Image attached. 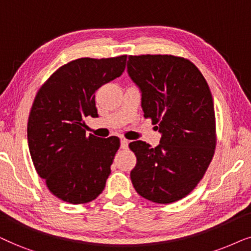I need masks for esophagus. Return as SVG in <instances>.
I'll return each mask as SVG.
<instances>
[{
    "mask_svg": "<svg viewBox=\"0 0 251 251\" xmlns=\"http://www.w3.org/2000/svg\"><path fill=\"white\" fill-rule=\"evenodd\" d=\"M127 147H128V140H126V139L120 140V148L127 149Z\"/></svg>",
    "mask_w": 251,
    "mask_h": 251,
    "instance_id": "obj_1",
    "label": "esophagus"
}]
</instances>
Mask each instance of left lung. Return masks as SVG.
<instances>
[{
    "mask_svg": "<svg viewBox=\"0 0 251 251\" xmlns=\"http://www.w3.org/2000/svg\"><path fill=\"white\" fill-rule=\"evenodd\" d=\"M127 72L141 91L145 118L162 134L151 148L133 141L131 180L139 195L169 204L188 195L216 148L215 106L208 82L189 59L172 55L129 56Z\"/></svg>",
    "mask_w": 251,
    "mask_h": 251,
    "instance_id": "obj_1",
    "label": "left lung"
}]
</instances>
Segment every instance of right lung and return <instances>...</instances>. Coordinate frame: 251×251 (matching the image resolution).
Segmentation results:
<instances>
[{
	"mask_svg": "<svg viewBox=\"0 0 251 251\" xmlns=\"http://www.w3.org/2000/svg\"><path fill=\"white\" fill-rule=\"evenodd\" d=\"M126 58L75 59L53 72L35 96L27 123L29 152L38 175L62 201L88 203L104 189L120 141L86 136L83 118L98 117L95 92L123 75Z\"/></svg>",
	"mask_w": 251,
	"mask_h": 251,
	"instance_id": "1",
	"label": "right lung"
}]
</instances>
